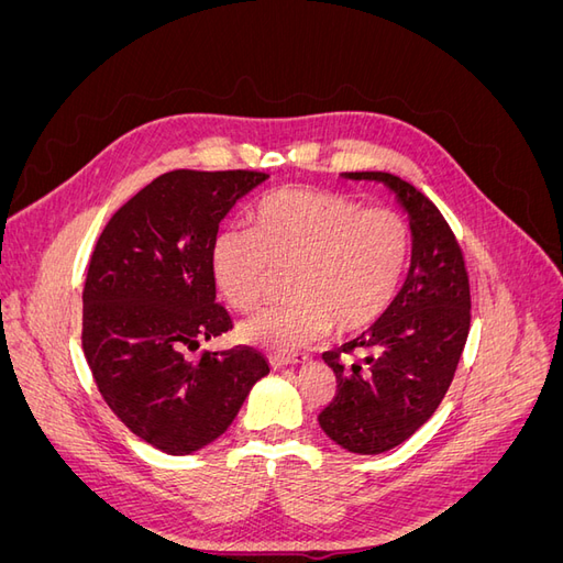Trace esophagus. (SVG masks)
<instances>
[{"label":"esophagus","mask_w":563,"mask_h":563,"mask_svg":"<svg viewBox=\"0 0 563 563\" xmlns=\"http://www.w3.org/2000/svg\"><path fill=\"white\" fill-rule=\"evenodd\" d=\"M308 362V356L305 354H269V364L272 368H282V366H288V364H305Z\"/></svg>","instance_id":"esophagus-1"}]
</instances>
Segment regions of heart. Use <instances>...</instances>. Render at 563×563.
Wrapping results in <instances>:
<instances>
[{"label":"heart","mask_w":563,"mask_h":563,"mask_svg":"<svg viewBox=\"0 0 563 563\" xmlns=\"http://www.w3.org/2000/svg\"><path fill=\"white\" fill-rule=\"evenodd\" d=\"M411 230L391 209H362L338 192L286 187L263 197L249 230H223L211 265L220 294L236 312H255L288 272L294 298L249 323L242 335L272 352H294L327 335L356 333L395 302Z\"/></svg>","instance_id":"heart-1"}]
</instances>
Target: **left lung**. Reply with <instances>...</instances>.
Masks as SVG:
<instances>
[{
  "label": "left lung",
  "instance_id": "1",
  "mask_svg": "<svg viewBox=\"0 0 563 563\" xmlns=\"http://www.w3.org/2000/svg\"><path fill=\"white\" fill-rule=\"evenodd\" d=\"M345 176L395 190L413 232L411 269L389 310L321 354L338 383L321 430L352 453L376 455L404 444L446 397L470 333V275L446 218L418 187L385 172Z\"/></svg>",
  "mask_w": 563,
  "mask_h": 563
}]
</instances>
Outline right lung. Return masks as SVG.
Wrapping results in <instances>:
<instances>
[{"mask_svg":"<svg viewBox=\"0 0 563 563\" xmlns=\"http://www.w3.org/2000/svg\"><path fill=\"white\" fill-rule=\"evenodd\" d=\"M265 178L244 168L168 172L108 220L91 253L84 356L114 416L164 453L211 444L269 373L249 345L187 356L232 329L216 302L211 249L234 201Z\"/></svg>","mask_w":563,"mask_h":563,"instance_id":"right-lung-1","label":"right lung"}]
</instances>
